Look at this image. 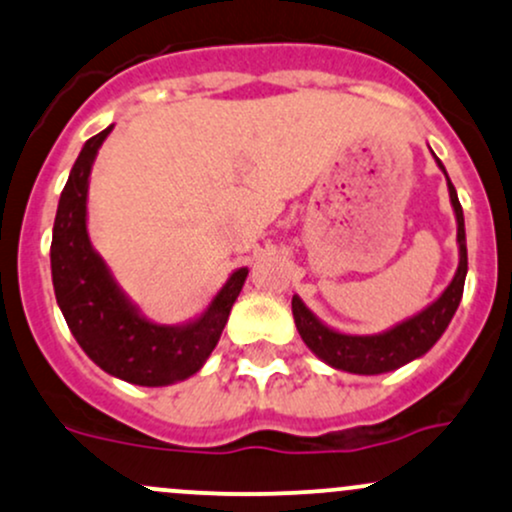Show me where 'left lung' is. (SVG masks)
<instances>
[{
	"instance_id": "left-lung-1",
	"label": "left lung",
	"mask_w": 512,
	"mask_h": 512,
	"mask_svg": "<svg viewBox=\"0 0 512 512\" xmlns=\"http://www.w3.org/2000/svg\"><path fill=\"white\" fill-rule=\"evenodd\" d=\"M435 155V153H432ZM437 167L445 172L449 201H452L454 218H457V245H459V265L454 272L452 282L447 289L437 296L430 306L418 311L415 316L401 320V323L391 325L389 330H381L374 335H350L340 333V330L330 328L320 320L301 296L291 299V311H294V323L299 330L301 340L306 342L308 350L318 359H323L328 367L340 369V372L374 376L386 374L393 369L403 367V364L413 362V359L423 357L425 352L442 338L447 330L449 320L457 313L459 301L464 294V279H466V230H464V211L459 204V196L454 184L449 182L445 165L435 157Z\"/></svg>"
}]
</instances>
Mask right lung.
I'll use <instances>...</instances> for the list:
<instances>
[{"label": "right lung", "instance_id": "1", "mask_svg": "<svg viewBox=\"0 0 512 512\" xmlns=\"http://www.w3.org/2000/svg\"><path fill=\"white\" fill-rule=\"evenodd\" d=\"M114 126L82 145L60 194L50 243L55 299L67 328L99 369L136 386H170L199 372L221 340L247 267L235 269L192 320L162 325L126 296L87 233L89 174Z\"/></svg>", "mask_w": 512, "mask_h": 512}]
</instances>
